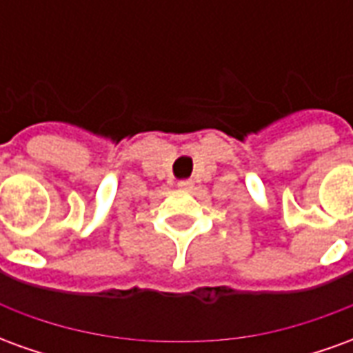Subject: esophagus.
I'll list each match as a JSON object with an SVG mask.
<instances>
[{
    "label": "esophagus",
    "instance_id": "1",
    "mask_svg": "<svg viewBox=\"0 0 353 353\" xmlns=\"http://www.w3.org/2000/svg\"><path fill=\"white\" fill-rule=\"evenodd\" d=\"M192 181L191 179H181V181H179V183H177V187H181V189H187V191H189V189H192Z\"/></svg>",
    "mask_w": 353,
    "mask_h": 353
}]
</instances>
